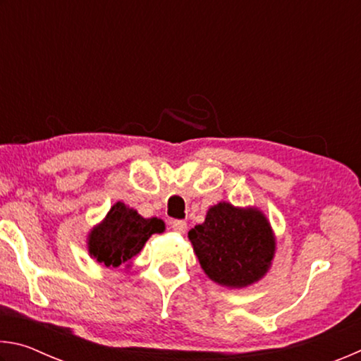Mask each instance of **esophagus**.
Instances as JSON below:
<instances>
[{
    "mask_svg": "<svg viewBox=\"0 0 361 361\" xmlns=\"http://www.w3.org/2000/svg\"><path fill=\"white\" fill-rule=\"evenodd\" d=\"M170 226H172L173 231L180 232V234H185L188 229V224H186V221H183V219H173V221L170 223Z\"/></svg>",
    "mask_w": 361,
    "mask_h": 361,
    "instance_id": "obj_1",
    "label": "esophagus"
}]
</instances>
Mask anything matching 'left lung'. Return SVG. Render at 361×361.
I'll use <instances>...</instances> for the list:
<instances>
[{
	"label": "left lung",
	"instance_id": "1",
	"mask_svg": "<svg viewBox=\"0 0 361 361\" xmlns=\"http://www.w3.org/2000/svg\"><path fill=\"white\" fill-rule=\"evenodd\" d=\"M200 267L210 280L243 288L266 276L276 253V237L264 213L219 202L202 224L188 232Z\"/></svg>",
	"mask_w": 361,
	"mask_h": 361
}]
</instances>
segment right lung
<instances>
[{
	"mask_svg": "<svg viewBox=\"0 0 361 361\" xmlns=\"http://www.w3.org/2000/svg\"><path fill=\"white\" fill-rule=\"evenodd\" d=\"M166 231L159 218H143L137 210L116 202L100 224L89 232L87 250L95 261L106 267L129 264L152 234Z\"/></svg>",
	"mask_w": 361,
	"mask_h": 361,
	"instance_id": "right-lung-1",
	"label": "right lung"
}]
</instances>
